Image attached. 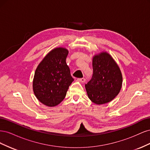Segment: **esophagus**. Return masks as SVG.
I'll list each match as a JSON object with an SVG mask.
<instances>
[{"label": "esophagus", "mask_w": 150, "mask_h": 150, "mask_svg": "<svg viewBox=\"0 0 150 150\" xmlns=\"http://www.w3.org/2000/svg\"><path fill=\"white\" fill-rule=\"evenodd\" d=\"M78 80L81 83H85V81H86V79L84 78H79V79H78Z\"/></svg>", "instance_id": "1"}]
</instances>
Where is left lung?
I'll list each match as a JSON object with an SVG mask.
<instances>
[{"label":"left lung","instance_id":"left-lung-1","mask_svg":"<svg viewBox=\"0 0 150 150\" xmlns=\"http://www.w3.org/2000/svg\"><path fill=\"white\" fill-rule=\"evenodd\" d=\"M93 74L85 84L88 98L96 104L111 101L121 89L122 77L114 59L107 52L96 54L93 58Z\"/></svg>","mask_w":150,"mask_h":150}]
</instances>
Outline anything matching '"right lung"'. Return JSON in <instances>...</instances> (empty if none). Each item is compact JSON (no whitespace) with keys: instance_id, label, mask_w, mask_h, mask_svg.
<instances>
[{"instance_id":"right-lung-1","label":"right lung","mask_w":150,"mask_h":150,"mask_svg":"<svg viewBox=\"0 0 150 150\" xmlns=\"http://www.w3.org/2000/svg\"><path fill=\"white\" fill-rule=\"evenodd\" d=\"M68 53L64 47L51 50L35 69L33 91L38 100L47 106L54 107L61 103L74 81L66 62Z\"/></svg>"}]
</instances>
